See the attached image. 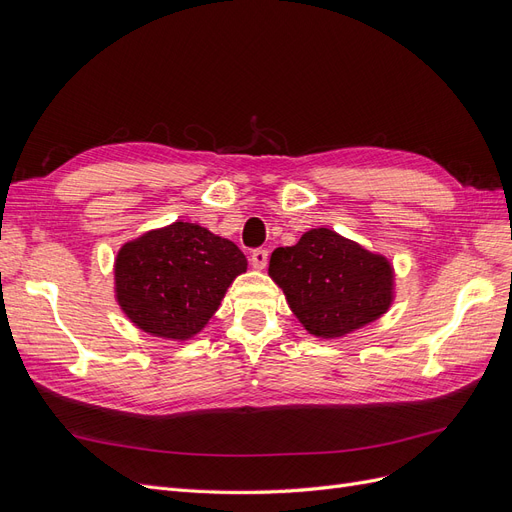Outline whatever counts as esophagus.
<instances>
[{"label": "esophagus", "instance_id": "obj_1", "mask_svg": "<svg viewBox=\"0 0 512 512\" xmlns=\"http://www.w3.org/2000/svg\"><path fill=\"white\" fill-rule=\"evenodd\" d=\"M267 260H269V252L262 250V247H258V250L252 252V265H254V269H265L267 267Z\"/></svg>", "mask_w": 512, "mask_h": 512}]
</instances>
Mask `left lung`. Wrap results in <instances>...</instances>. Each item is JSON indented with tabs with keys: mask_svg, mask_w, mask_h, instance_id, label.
Returning a JSON list of instances; mask_svg holds the SVG:
<instances>
[{
	"mask_svg": "<svg viewBox=\"0 0 512 512\" xmlns=\"http://www.w3.org/2000/svg\"><path fill=\"white\" fill-rule=\"evenodd\" d=\"M269 275L303 327L324 339L365 327L393 303L395 273L389 258L331 228H312L297 245L277 247Z\"/></svg>",
	"mask_w": 512,
	"mask_h": 512,
	"instance_id": "1",
	"label": "left lung"
}]
</instances>
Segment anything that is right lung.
Wrapping results in <instances>:
<instances>
[{"label": "right lung", "instance_id": "obj_1", "mask_svg": "<svg viewBox=\"0 0 512 512\" xmlns=\"http://www.w3.org/2000/svg\"><path fill=\"white\" fill-rule=\"evenodd\" d=\"M245 271L235 243L198 224L173 222L121 245L115 299L134 327L183 342L205 329Z\"/></svg>", "mask_w": 512, "mask_h": 512}]
</instances>
